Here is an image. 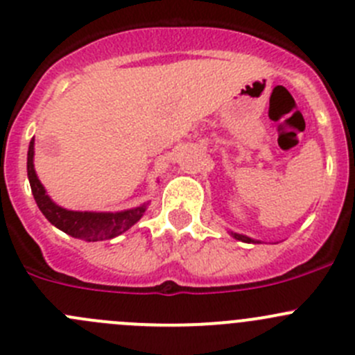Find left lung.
<instances>
[{
  "mask_svg": "<svg viewBox=\"0 0 355 355\" xmlns=\"http://www.w3.org/2000/svg\"><path fill=\"white\" fill-rule=\"evenodd\" d=\"M230 234H232V237H234V239H237V241H242V242H248V244H251V242H256V241H252V239L245 237V235H241V234H234V232H230Z\"/></svg>",
  "mask_w": 355,
  "mask_h": 355,
  "instance_id": "1",
  "label": "left lung"
}]
</instances>
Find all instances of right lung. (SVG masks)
Segmentation results:
<instances>
[{"mask_svg":"<svg viewBox=\"0 0 355 355\" xmlns=\"http://www.w3.org/2000/svg\"><path fill=\"white\" fill-rule=\"evenodd\" d=\"M33 158H35V139H31V143H29L28 151V178L31 191L43 216L64 234L87 242L110 241V239L118 237V235L129 230L130 226L136 225L143 218L148 204L120 212H80L59 207L46 195L45 188L40 183Z\"/></svg>","mask_w":355,"mask_h":355,"instance_id":"add662e5","label":"right lung"}]
</instances>
